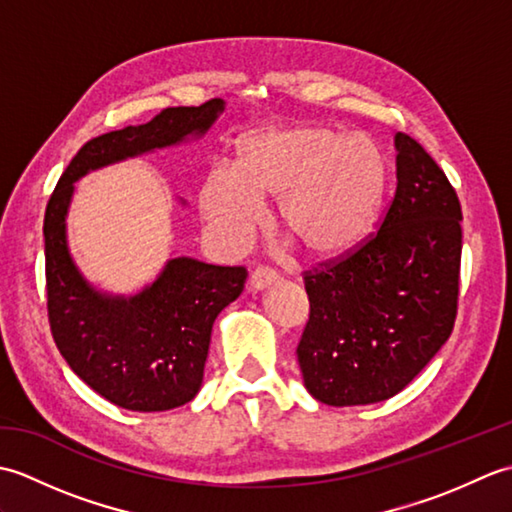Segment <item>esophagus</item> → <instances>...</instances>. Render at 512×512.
Returning <instances> with one entry per match:
<instances>
[{"label": "esophagus", "mask_w": 512, "mask_h": 512, "mask_svg": "<svg viewBox=\"0 0 512 512\" xmlns=\"http://www.w3.org/2000/svg\"><path fill=\"white\" fill-rule=\"evenodd\" d=\"M277 279H279V275L275 273V270H270L266 266H259V268L253 270V273H250V288H253V290H264L270 284H275Z\"/></svg>", "instance_id": "obj_1"}]
</instances>
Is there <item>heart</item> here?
Returning <instances> with one entry per match:
<instances>
[{"label": "heart", "mask_w": 512, "mask_h": 512, "mask_svg": "<svg viewBox=\"0 0 512 512\" xmlns=\"http://www.w3.org/2000/svg\"><path fill=\"white\" fill-rule=\"evenodd\" d=\"M387 182L374 138L328 125L262 129L237 143L235 169L204 178L200 209L217 237L244 244L262 222V200L279 198V224L303 253L332 257L372 228Z\"/></svg>", "instance_id": "heart-1"}]
</instances>
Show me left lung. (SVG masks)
<instances>
[{
	"label": "left lung",
	"instance_id": "left-lung-1",
	"mask_svg": "<svg viewBox=\"0 0 512 512\" xmlns=\"http://www.w3.org/2000/svg\"><path fill=\"white\" fill-rule=\"evenodd\" d=\"M396 151V193L378 231L303 273L310 319L297 358L306 389L332 407L396 396L447 343L458 314V193L418 140L398 132Z\"/></svg>",
	"mask_w": 512,
	"mask_h": 512
}]
</instances>
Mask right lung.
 Returning a JSON list of instances; mask_svg holds the SVG:
<instances>
[{"label": "right lung", "mask_w": 512, "mask_h": 512, "mask_svg": "<svg viewBox=\"0 0 512 512\" xmlns=\"http://www.w3.org/2000/svg\"><path fill=\"white\" fill-rule=\"evenodd\" d=\"M222 110V99L200 107H167L145 125L88 140L63 171L46 206L43 237L52 339L85 385L123 409L167 411L195 398L213 321L242 295L248 273L244 266L176 257L138 295H103L83 279L65 242L74 182L92 169L202 136Z\"/></svg>", "instance_id": "obj_1"}]
</instances>
